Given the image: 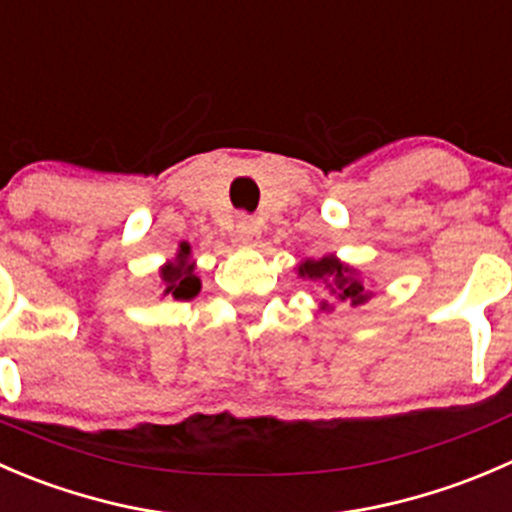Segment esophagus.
<instances>
[{
  "label": "esophagus",
  "mask_w": 512,
  "mask_h": 512,
  "mask_svg": "<svg viewBox=\"0 0 512 512\" xmlns=\"http://www.w3.org/2000/svg\"><path fill=\"white\" fill-rule=\"evenodd\" d=\"M234 234H236V239L244 241V244H256V239L261 236V226H258V221L254 219V216L241 214L239 219H236Z\"/></svg>",
  "instance_id": "esophagus-1"
}]
</instances>
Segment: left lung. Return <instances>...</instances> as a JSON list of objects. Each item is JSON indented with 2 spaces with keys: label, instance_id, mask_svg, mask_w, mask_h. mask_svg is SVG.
Masks as SVG:
<instances>
[{
  "label": "left lung",
  "instance_id": "8db88e82",
  "mask_svg": "<svg viewBox=\"0 0 512 512\" xmlns=\"http://www.w3.org/2000/svg\"><path fill=\"white\" fill-rule=\"evenodd\" d=\"M298 273L341 303L361 306V303H366L373 296L366 288V281L361 278V273L338 261L336 256H323L318 261L316 258H306L298 266ZM323 308H328V303H323Z\"/></svg>",
  "mask_w": 512,
  "mask_h": 512
}]
</instances>
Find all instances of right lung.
I'll use <instances>...</instances> for the list:
<instances>
[{
  "instance_id": "obj_1",
  "label": "right lung",
  "mask_w": 512,
  "mask_h": 512,
  "mask_svg": "<svg viewBox=\"0 0 512 512\" xmlns=\"http://www.w3.org/2000/svg\"><path fill=\"white\" fill-rule=\"evenodd\" d=\"M161 281H164V296H174L176 301H189L201 291V281L194 273V261H191V246L181 244L179 254L171 263L161 266Z\"/></svg>"
}]
</instances>
